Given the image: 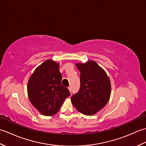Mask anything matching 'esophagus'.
<instances>
[{
  "instance_id": "esophagus-1",
  "label": "esophagus",
  "mask_w": 146,
  "mask_h": 146,
  "mask_svg": "<svg viewBox=\"0 0 146 146\" xmlns=\"http://www.w3.org/2000/svg\"><path fill=\"white\" fill-rule=\"evenodd\" d=\"M68 90H69V91H70V92H71V90H71V86H70V87H68Z\"/></svg>"
}]
</instances>
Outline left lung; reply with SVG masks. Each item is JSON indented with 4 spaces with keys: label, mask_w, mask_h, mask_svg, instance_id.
<instances>
[{
    "label": "left lung",
    "mask_w": 146,
    "mask_h": 146,
    "mask_svg": "<svg viewBox=\"0 0 146 146\" xmlns=\"http://www.w3.org/2000/svg\"><path fill=\"white\" fill-rule=\"evenodd\" d=\"M80 71V88L71 98L76 110L86 115H93L109 100L111 84L107 73L94 61L76 63Z\"/></svg>",
    "instance_id": "8db88e82"
}]
</instances>
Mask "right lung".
<instances>
[{
  "label": "right lung",
  "instance_id": "right-lung-1",
  "mask_svg": "<svg viewBox=\"0 0 146 146\" xmlns=\"http://www.w3.org/2000/svg\"><path fill=\"white\" fill-rule=\"evenodd\" d=\"M60 64L48 60L34 71L27 83L31 103L43 115L51 116L60 110L70 93L61 84Z\"/></svg>",
  "mask_w": 146,
  "mask_h": 146
}]
</instances>
